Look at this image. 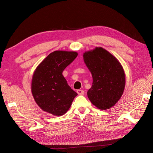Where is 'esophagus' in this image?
<instances>
[{
	"mask_svg": "<svg viewBox=\"0 0 153 153\" xmlns=\"http://www.w3.org/2000/svg\"><path fill=\"white\" fill-rule=\"evenodd\" d=\"M76 92L77 93L79 94V95H84V91H82L81 89H78L76 91Z\"/></svg>",
	"mask_w": 153,
	"mask_h": 153,
	"instance_id": "34e87169",
	"label": "esophagus"
}]
</instances>
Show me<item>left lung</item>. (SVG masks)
<instances>
[{"label": "left lung", "mask_w": 153, "mask_h": 153, "mask_svg": "<svg viewBox=\"0 0 153 153\" xmlns=\"http://www.w3.org/2000/svg\"><path fill=\"white\" fill-rule=\"evenodd\" d=\"M84 60L93 80L87 91L88 98L101 110L112 107L121 98L125 87V74L121 64L101 47L85 52Z\"/></svg>", "instance_id": "obj_1"}]
</instances>
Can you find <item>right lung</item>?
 <instances>
[{
  "label": "right lung",
  "mask_w": 153,
  "mask_h": 153,
  "mask_svg": "<svg viewBox=\"0 0 153 153\" xmlns=\"http://www.w3.org/2000/svg\"><path fill=\"white\" fill-rule=\"evenodd\" d=\"M77 55L75 52L55 51L36 69L32 80V94L43 111L60 116L70 108L78 94L68 85L62 72Z\"/></svg>",
  "instance_id": "add662e5"
}]
</instances>
